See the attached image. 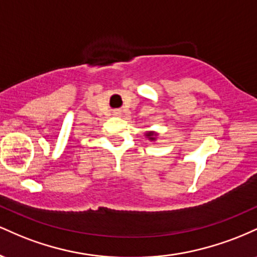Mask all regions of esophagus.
I'll use <instances>...</instances> for the list:
<instances>
[{
	"mask_svg": "<svg viewBox=\"0 0 257 257\" xmlns=\"http://www.w3.org/2000/svg\"><path fill=\"white\" fill-rule=\"evenodd\" d=\"M113 116H120V111L119 110L113 111Z\"/></svg>",
	"mask_w": 257,
	"mask_h": 257,
	"instance_id": "1",
	"label": "esophagus"
}]
</instances>
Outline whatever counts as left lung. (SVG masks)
<instances>
[{
    "mask_svg": "<svg viewBox=\"0 0 257 257\" xmlns=\"http://www.w3.org/2000/svg\"><path fill=\"white\" fill-rule=\"evenodd\" d=\"M146 137L150 139V140H156V134L153 132H150V133H146Z\"/></svg>",
    "mask_w": 257,
    "mask_h": 257,
    "instance_id": "obj_1",
    "label": "left lung"
}]
</instances>
